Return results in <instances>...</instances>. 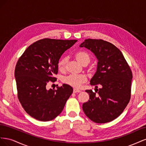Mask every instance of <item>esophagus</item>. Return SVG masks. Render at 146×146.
<instances>
[{"label": "esophagus", "mask_w": 146, "mask_h": 146, "mask_svg": "<svg viewBox=\"0 0 146 146\" xmlns=\"http://www.w3.org/2000/svg\"><path fill=\"white\" fill-rule=\"evenodd\" d=\"M73 92H74V93H77V92H80L81 91L79 90H77V89H76V88H74V90H73Z\"/></svg>", "instance_id": "34e87169"}]
</instances>
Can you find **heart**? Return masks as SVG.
I'll return each mask as SVG.
<instances>
[{
	"mask_svg": "<svg viewBox=\"0 0 146 146\" xmlns=\"http://www.w3.org/2000/svg\"><path fill=\"white\" fill-rule=\"evenodd\" d=\"M76 60L78 62L83 66H86L90 62L91 57L89 54L85 52H78L75 55ZM68 58L66 57H63L61 58L58 63V69L61 71L64 70ZM86 80V77L82 74H70L69 76L64 77L63 82L70 86L78 88L82 83H85Z\"/></svg>",
	"mask_w": 146,
	"mask_h": 146,
	"instance_id": "b5f03b06",
	"label": "heart"
}]
</instances>
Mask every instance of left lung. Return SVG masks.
<instances>
[{
  "label": "left lung",
  "instance_id": "left-lung-1",
  "mask_svg": "<svg viewBox=\"0 0 146 146\" xmlns=\"http://www.w3.org/2000/svg\"><path fill=\"white\" fill-rule=\"evenodd\" d=\"M91 50L98 60L90 80L98 94L86 90L90 100L83 103L86 116L96 123L111 122L121 115L130 99L132 72L121 50L102 39H85L80 45Z\"/></svg>",
  "mask_w": 146,
  "mask_h": 146
}]
</instances>
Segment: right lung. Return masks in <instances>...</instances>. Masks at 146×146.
Listing matches in <instances>:
<instances>
[{
  "mask_svg": "<svg viewBox=\"0 0 146 146\" xmlns=\"http://www.w3.org/2000/svg\"><path fill=\"white\" fill-rule=\"evenodd\" d=\"M77 40L42 39L31 44L17 61L15 77L17 96L25 111L41 121L55 119L63 111L73 88L63 84L54 90L47 83L54 82L58 63L63 53Z\"/></svg>",
  "mask_w": 146,
  "mask_h": 146,
  "instance_id": "add662e5",
  "label": "right lung"
}]
</instances>
